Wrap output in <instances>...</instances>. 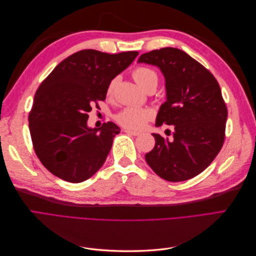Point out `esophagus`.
<instances>
[{"label":"esophagus","mask_w":256,"mask_h":256,"mask_svg":"<svg viewBox=\"0 0 256 256\" xmlns=\"http://www.w3.org/2000/svg\"><path fill=\"white\" fill-rule=\"evenodd\" d=\"M124 131H125V132H127L128 134L134 136H136L140 134V132H138V131H134V130H130V129H125Z\"/></svg>","instance_id":"34e87169"}]
</instances>
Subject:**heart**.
Masks as SVG:
<instances>
[{"mask_svg": "<svg viewBox=\"0 0 256 256\" xmlns=\"http://www.w3.org/2000/svg\"><path fill=\"white\" fill-rule=\"evenodd\" d=\"M134 79L144 90L150 86V84L158 83V76L152 69L148 67H138L134 72ZM116 80H112L108 88V92H112L115 86ZM154 116V112L147 108H138V106H128L122 110L118 114H116L115 120L120 125L130 130H140L142 129L146 122L150 120Z\"/></svg>", "mask_w": 256, "mask_h": 256, "instance_id": "1", "label": "heart"}]
</instances>
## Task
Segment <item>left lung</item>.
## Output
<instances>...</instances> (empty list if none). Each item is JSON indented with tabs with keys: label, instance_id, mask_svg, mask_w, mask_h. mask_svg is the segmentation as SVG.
I'll return each mask as SVG.
<instances>
[{
	"label": "left lung",
	"instance_id": "8db88e82",
	"mask_svg": "<svg viewBox=\"0 0 256 256\" xmlns=\"http://www.w3.org/2000/svg\"><path fill=\"white\" fill-rule=\"evenodd\" d=\"M138 63L157 66L166 80V100L156 118L174 126L173 138L152 134L154 147L145 154L152 171L168 182H184L202 173L224 142L228 110L214 76L176 48L142 54Z\"/></svg>",
	"mask_w": 256,
	"mask_h": 256
}]
</instances>
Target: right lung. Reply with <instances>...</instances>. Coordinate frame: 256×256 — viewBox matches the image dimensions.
<instances>
[{
    "label": "right lung",
    "mask_w": 256,
    "mask_h": 256,
    "mask_svg": "<svg viewBox=\"0 0 256 256\" xmlns=\"http://www.w3.org/2000/svg\"><path fill=\"white\" fill-rule=\"evenodd\" d=\"M138 56L136 51L76 52L38 88L28 127L38 159L53 175L76 184L102 166L120 129L112 122L90 128L88 112L98 100L106 99L111 81Z\"/></svg>",
    "instance_id": "add662e5"
}]
</instances>
